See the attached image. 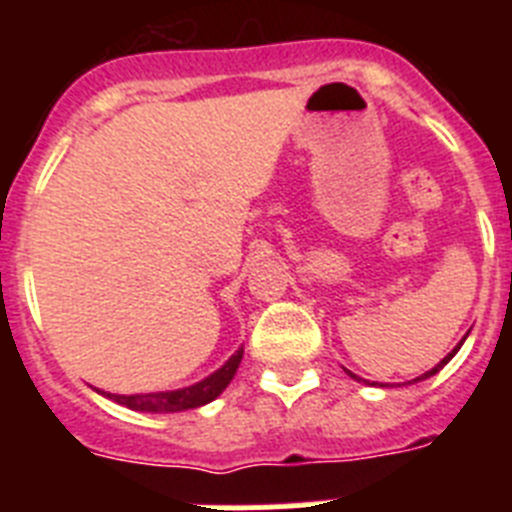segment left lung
I'll return each mask as SVG.
<instances>
[{
	"label": "left lung",
	"mask_w": 512,
	"mask_h": 512,
	"mask_svg": "<svg viewBox=\"0 0 512 512\" xmlns=\"http://www.w3.org/2000/svg\"><path fill=\"white\" fill-rule=\"evenodd\" d=\"M461 343H464V341H461ZM461 343H459V346H456V348H454V351H451V354H449V356H446V359H443V361H441V364H436V366H433L431 372H425V374H420V377H418V379H413V382H420V379H428V377H433V374H436V372H438V369H443V364H449V361H451V359H454V354H456V351H459V348H461ZM348 374H351V372H348ZM351 377H356V374H351Z\"/></svg>",
	"instance_id": "1"
}]
</instances>
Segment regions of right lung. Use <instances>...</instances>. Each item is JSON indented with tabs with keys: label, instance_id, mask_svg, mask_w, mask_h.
Here are the masks:
<instances>
[{
	"label": "right lung",
	"instance_id": "right-lung-1",
	"mask_svg": "<svg viewBox=\"0 0 512 512\" xmlns=\"http://www.w3.org/2000/svg\"><path fill=\"white\" fill-rule=\"evenodd\" d=\"M243 359V348H238L225 366H220L215 374H210L202 382L192 384V387H184V390L174 392H148V395H107L110 400L120 402L130 410H140V413H182V410L200 408L207 402L215 400L220 392L230 384V379L235 377V369Z\"/></svg>",
	"mask_w": 512,
	"mask_h": 512
}]
</instances>
